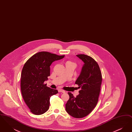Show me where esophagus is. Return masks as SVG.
I'll list each match as a JSON object with an SVG mask.
<instances>
[{"instance_id":"34e87169","label":"esophagus","mask_w":132,"mask_h":132,"mask_svg":"<svg viewBox=\"0 0 132 132\" xmlns=\"http://www.w3.org/2000/svg\"><path fill=\"white\" fill-rule=\"evenodd\" d=\"M58 92H59V93H65V91L63 89H58Z\"/></svg>"}]
</instances>
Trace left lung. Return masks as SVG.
Segmentation results:
<instances>
[{
	"instance_id": "8db88e82",
	"label": "left lung",
	"mask_w": 132,
	"mask_h": 132,
	"mask_svg": "<svg viewBox=\"0 0 132 132\" xmlns=\"http://www.w3.org/2000/svg\"><path fill=\"white\" fill-rule=\"evenodd\" d=\"M77 56L84 63L75 82L81 90L76 97L68 93L70 97L66 104V111L74 118H82L90 113L97 104L102 75L98 64L92 57L85 54H78Z\"/></svg>"
}]
</instances>
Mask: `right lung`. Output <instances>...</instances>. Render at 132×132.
<instances>
[{
  "instance_id": "right-lung-1",
  "label": "right lung",
  "mask_w": 132,
  "mask_h": 132,
  "mask_svg": "<svg viewBox=\"0 0 132 132\" xmlns=\"http://www.w3.org/2000/svg\"><path fill=\"white\" fill-rule=\"evenodd\" d=\"M64 56L42 51L32 55L24 64L21 73V90L26 104L33 114L41 115L46 112L50 97L58 93L57 89L47 87L44 82L50 76L51 64Z\"/></svg>"
}]
</instances>
